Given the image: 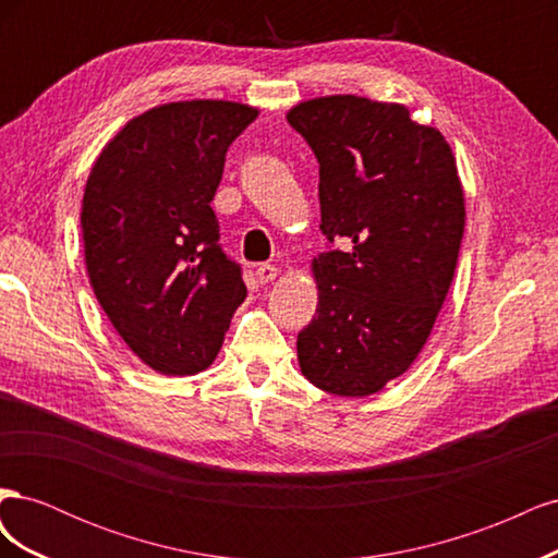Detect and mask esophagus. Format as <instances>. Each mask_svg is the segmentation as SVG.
I'll return each instance as SVG.
<instances>
[{
	"instance_id": "esophagus-1",
	"label": "esophagus",
	"mask_w": 558,
	"mask_h": 558,
	"mask_svg": "<svg viewBox=\"0 0 558 558\" xmlns=\"http://www.w3.org/2000/svg\"><path fill=\"white\" fill-rule=\"evenodd\" d=\"M277 277H279V269L272 267V265H258L256 267V279L260 283H269V281H275Z\"/></svg>"
}]
</instances>
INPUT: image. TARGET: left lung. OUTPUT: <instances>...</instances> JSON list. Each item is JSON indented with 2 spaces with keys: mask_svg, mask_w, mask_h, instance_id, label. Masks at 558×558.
<instances>
[{
  "mask_svg": "<svg viewBox=\"0 0 558 558\" xmlns=\"http://www.w3.org/2000/svg\"><path fill=\"white\" fill-rule=\"evenodd\" d=\"M286 118L318 160L320 232L349 246L312 260L318 305L298 363L320 391L373 396L408 373L445 305L465 228L459 167L398 102L328 95Z\"/></svg>",
  "mask_w": 558,
  "mask_h": 558,
  "instance_id": "left-lung-1",
  "label": "left lung"
}]
</instances>
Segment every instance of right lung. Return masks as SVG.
Masks as SVG:
<instances>
[{
    "label": "right lung",
    "instance_id": "add662e5",
    "mask_svg": "<svg viewBox=\"0 0 558 558\" xmlns=\"http://www.w3.org/2000/svg\"><path fill=\"white\" fill-rule=\"evenodd\" d=\"M258 113L228 99L158 105L90 167L81 205L90 286L130 351L160 375L207 369L246 298L211 199L230 144Z\"/></svg>",
    "mask_w": 558,
    "mask_h": 558
}]
</instances>
